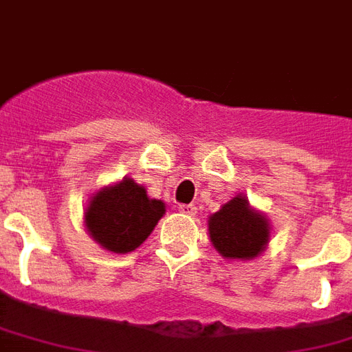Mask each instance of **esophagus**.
<instances>
[{"label":"esophagus","mask_w":352,"mask_h":352,"mask_svg":"<svg viewBox=\"0 0 352 352\" xmlns=\"http://www.w3.org/2000/svg\"><path fill=\"white\" fill-rule=\"evenodd\" d=\"M179 212L184 214V216H195L197 208L194 205H179Z\"/></svg>","instance_id":"esophagus-1"}]
</instances>
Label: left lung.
Returning <instances> with one entry per match:
<instances>
[{
	"instance_id": "obj_1",
	"label": "left lung",
	"mask_w": 352,
	"mask_h": 352,
	"mask_svg": "<svg viewBox=\"0 0 352 352\" xmlns=\"http://www.w3.org/2000/svg\"><path fill=\"white\" fill-rule=\"evenodd\" d=\"M208 236L225 260H253L267 248L272 223L245 195L238 194L208 216Z\"/></svg>"
}]
</instances>
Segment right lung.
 I'll use <instances>...</instances> for the list:
<instances>
[{
	"label": "right lung",
	"instance_id": "obj_1",
	"mask_svg": "<svg viewBox=\"0 0 352 352\" xmlns=\"http://www.w3.org/2000/svg\"><path fill=\"white\" fill-rule=\"evenodd\" d=\"M166 214L164 201L153 199L131 177L99 188L85 208V227L104 251L116 254L138 249Z\"/></svg>",
	"mask_w": 352,
	"mask_h": 352
}]
</instances>
